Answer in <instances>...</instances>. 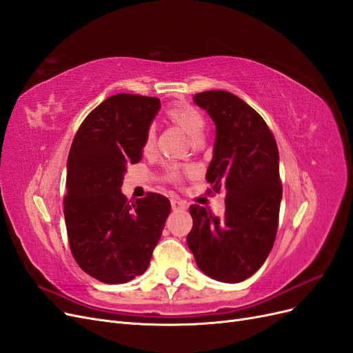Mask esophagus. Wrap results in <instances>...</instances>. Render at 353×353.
<instances>
[{
  "mask_svg": "<svg viewBox=\"0 0 353 353\" xmlns=\"http://www.w3.org/2000/svg\"><path fill=\"white\" fill-rule=\"evenodd\" d=\"M171 205H172L174 210H185L187 209V203L179 200V199H172Z\"/></svg>",
  "mask_w": 353,
  "mask_h": 353,
  "instance_id": "obj_1",
  "label": "esophagus"
}]
</instances>
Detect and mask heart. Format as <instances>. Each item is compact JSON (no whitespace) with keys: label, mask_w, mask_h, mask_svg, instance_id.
Listing matches in <instances>:
<instances>
[{"label":"heart","mask_w":353,"mask_h":353,"mask_svg":"<svg viewBox=\"0 0 353 353\" xmlns=\"http://www.w3.org/2000/svg\"><path fill=\"white\" fill-rule=\"evenodd\" d=\"M166 119L171 124L179 127L192 140L200 139V136L203 134L204 125H205V119H204L203 114L199 111V109H196L188 103H178L175 106L169 108L166 111ZM154 141H156L154 130L149 128L144 136L143 152L150 153L154 148ZM174 172H176V171H174Z\"/></svg>","instance_id":"b5f03b06"}]
</instances>
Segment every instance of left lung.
<instances>
[{
  "label": "left lung",
  "instance_id": "obj_1",
  "mask_svg": "<svg viewBox=\"0 0 353 353\" xmlns=\"http://www.w3.org/2000/svg\"><path fill=\"white\" fill-rule=\"evenodd\" d=\"M216 125L210 192H225L223 217L192 204L187 244L199 269L219 282L239 283L257 272L273 248L282 184L279 150L265 121L225 90L194 94Z\"/></svg>",
  "mask_w": 353,
  "mask_h": 353
}]
</instances>
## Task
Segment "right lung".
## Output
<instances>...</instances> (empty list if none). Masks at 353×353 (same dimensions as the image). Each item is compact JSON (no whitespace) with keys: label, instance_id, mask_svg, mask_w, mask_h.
<instances>
[{"label":"right lung","instance_id":"1","mask_svg":"<svg viewBox=\"0 0 353 353\" xmlns=\"http://www.w3.org/2000/svg\"><path fill=\"white\" fill-rule=\"evenodd\" d=\"M159 109L157 98L111 96L83 121L71 144L64 197L70 250L80 269L103 283H127L148 270L171 212L162 194L130 203L121 192Z\"/></svg>","mask_w":353,"mask_h":353}]
</instances>
